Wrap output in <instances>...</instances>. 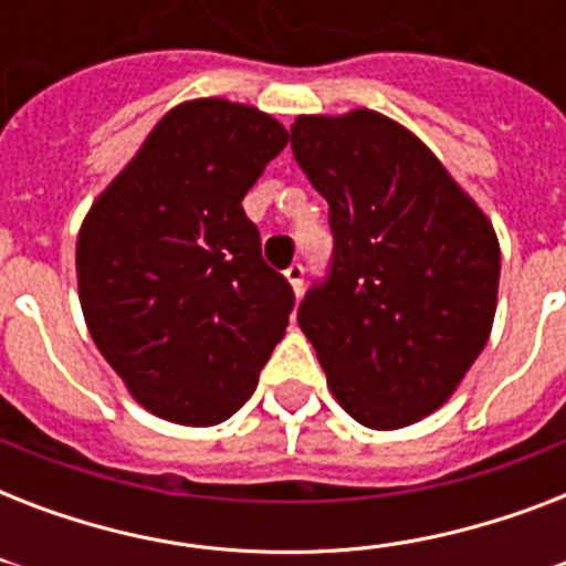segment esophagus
Here are the masks:
<instances>
[{
	"mask_svg": "<svg viewBox=\"0 0 566 566\" xmlns=\"http://www.w3.org/2000/svg\"><path fill=\"white\" fill-rule=\"evenodd\" d=\"M284 279H287V284L293 287V293L300 296L302 293V282H305V266L302 264H291L287 270H284Z\"/></svg>",
	"mask_w": 566,
	"mask_h": 566,
	"instance_id": "34e87169",
	"label": "esophagus"
}]
</instances>
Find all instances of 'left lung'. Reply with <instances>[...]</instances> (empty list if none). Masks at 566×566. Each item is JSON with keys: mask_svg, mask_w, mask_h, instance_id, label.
Segmentation results:
<instances>
[{"mask_svg": "<svg viewBox=\"0 0 566 566\" xmlns=\"http://www.w3.org/2000/svg\"><path fill=\"white\" fill-rule=\"evenodd\" d=\"M291 146L335 231L332 275L300 305L328 390L367 429L420 422L491 337L493 222L411 128L378 111L300 114Z\"/></svg>", "mask_w": 566, "mask_h": 566, "instance_id": "8db88e82", "label": "left lung"}]
</instances>
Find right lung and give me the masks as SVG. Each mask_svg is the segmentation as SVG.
Returning <instances> with one entry per match:
<instances>
[{
    "label": "right lung",
    "mask_w": 566,
    "mask_h": 566,
    "mask_svg": "<svg viewBox=\"0 0 566 566\" xmlns=\"http://www.w3.org/2000/svg\"><path fill=\"white\" fill-rule=\"evenodd\" d=\"M287 128L243 102H179L84 213L78 302L93 344L137 405L217 426L247 402L293 311L264 264L243 196Z\"/></svg>",
    "instance_id": "add662e5"
}]
</instances>
